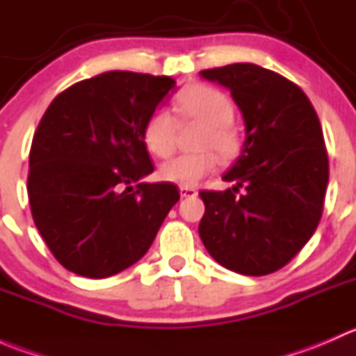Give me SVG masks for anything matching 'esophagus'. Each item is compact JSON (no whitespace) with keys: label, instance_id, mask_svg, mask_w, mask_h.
I'll return each instance as SVG.
<instances>
[{"label":"esophagus","instance_id":"esophagus-1","mask_svg":"<svg viewBox=\"0 0 356 356\" xmlns=\"http://www.w3.org/2000/svg\"><path fill=\"white\" fill-rule=\"evenodd\" d=\"M179 191H181L182 198H193V196L198 195V191H196L195 188H189V186H181V188H179Z\"/></svg>","mask_w":356,"mask_h":356}]
</instances>
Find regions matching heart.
<instances>
[{
    "label": "heart",
    "mask_w": 356,
    "mask_h": 356,
    "mask_svg": "<svg viewBox=\"0 0 356 356\" xmlns=\"http://www.w3.org/2000/svg\"><path fill=\"white\" fill-rule=\"evenodd\" d=\"M175 110L184 120L201 124L195 141L198 152L184 153L165 161L160 167V177L191 188L217 168L218 156L231 160L238 155L241 139L231 120L234 106L231 98L220 89L207 84L189 86L177 96ZM175 131L174 117L167 110L158 108L146 118L143 141L149 153L165 158L175 148Z\"/></svg>",
    "instance_id": "heart-1"
}]
</instances>
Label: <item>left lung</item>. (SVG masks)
Instances as JSON below:
<instances>
[{
	"instance_id": "8db88e82",
	"label": "left lung",
	"mask_w": 356,
	"mask_h": 356,
	"mask_svg": "<svg viewBox=\"0 0 356 356\" xmlns=\"http://www.w3.org/2000/svg\"><path fill=\"white\" fill-rule=\"evenodd\" d=\"M200 75L231 91L245 122L241 155L222 177L234 186L200 193V238L222 267L272 274L307 245L321 222L329 181L321 122L307 95L267 68L232 63Z\"/></svg>"
}]
</instances>
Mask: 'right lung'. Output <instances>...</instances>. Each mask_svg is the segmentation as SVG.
I'll list each match as a JSON object with an SVG mask.
<instances>
[{"mask_svg": "<svg viewBox=\"0 0 356 356\" xmlns=\"http://www.w3.org/2000/svg\"><path fill=\"white\" fill-rule=\"evenodd\" d=\"M175 88L167 75L111 70L60 92L29 155L32 218L56 260L82 277L118 274L145 257L179 201L153 172L145 122Z\"/></svg>", "mask_w": 356, "mask_h": 356, "instance_id": "right-lung-1", "label": "right lung"}]
</instances>
